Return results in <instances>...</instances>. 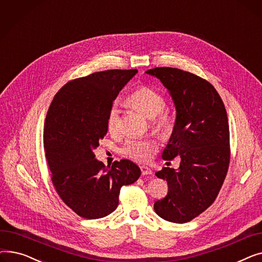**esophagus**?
Wrapping results in <instances>:
<instances>
[{"label": "esophagus", "instance_id": "1", "mask_svg": "<svg viewBox=\"0 0 262 262\" xmlns=\"http://www.w3.org/2000/svg\"><path fill=\"white\" fill-rule=\"evenodd\" d=\"M140 169H141L142 175H150V174H152V170H150V169H149L148 167H146V166H141Z\"/></svg>", "mask_w": 262, "mask_h": 262}]
</instances>
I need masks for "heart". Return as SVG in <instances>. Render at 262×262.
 Instances as JSON below:
<instances>
[{
  "instance_id": "obj_1",
  "label": "heart",
  "mask_w": 262,
  "mask_h": 262,
  "mask_svg": "<svg viewBox=\"0 0 262 262\" xmlns=\"http://www.w3.org/2000/svg\"><path fill=\"white\" fill-rule=\"evenodd\" d=\"M127 104L139 110L147 119H150L153 129L166 135L173 127V118L169 110H164L166 101L156 90L142 86L134 90L126 99ZM121 110L117 103L113 104L107 115V129L109 133L117 134L121 128ZM158 147V142L154 138H132L124 143L122 154L136 161H146Z\"/></svg>"
}]
</instances>
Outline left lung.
<instances>
[{
	"label": "left lung",
	"instance_id": "obj_1",
	"mask_svg": "<svg viewBox=\"0 0 262 262\" xmlns=\"http://www.w3.org/2000/svg\"><path fill=\"white\" fill-rule=\"evenodd\" d=\"M145 73L162 82L176 108L162 158L181 157L177 170L163 168L155 173L168 182L169 190L154 204V210L169 222L187 223L214 202L226 177L230 159L226 109L214 87L195 74L169 67Z\"/></svg>",
	"mask_w": 262,
	"mask_h": 262
}]
</instances>
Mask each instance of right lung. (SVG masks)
Returning a JSON list of instances; mask_svg holds the SVG:
<instances>
[{
	"label": "right lung",
	"mask_w": 262,
	"mask_h": 262,
	"mask_svg": "<svg viewBox=\"0 0 262 262\" xmlns=\"http://www.w3.org/2000/svg\"><path fill=\"white\" fill-rule=\"evenodd\" d=\"M137 72L106 70L70 80L48 110L43 144L52 183L62 202L81 217L100 219L115 211L121 187L141 175L128 159L106 167L93 153L107 134L109 108Z\"/></svg>",
	"instance_id": "1"
}]
</instances>
